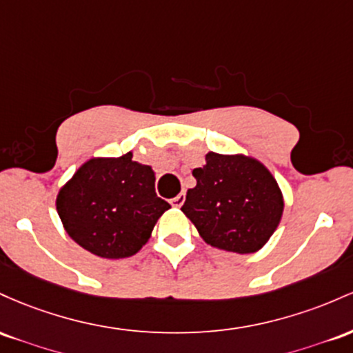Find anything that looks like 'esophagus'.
Returning <instances> with one entry per match:
<instances>
[{
    "instance_id": "1",
    "label": "esophagus",
    "mask_w": 353,
    "mask_h": 353,
    "mask_svg": "<svg viewBox=\"0 0 353 353\" xmlns=\"http://www.w3.org/2000/svg\"><path fill=\"white\" fill-rule=\"evenodd\" d=\"M170 203H172L173 207H181V205L185 203V193H180V195L172 198V201H170Z\"/></svg>"
}]
</instances>
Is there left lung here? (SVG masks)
Instances as JSON below:
<instances>
[{
	"instance_id": "left-lung-1",
	"label": "left lung",
	"mask_w": 353,
	"mask_h": 353,
	"mask_svg": "<svg viewBox=\"0 0 353 353\" xmlns=\"http://www.w3.org/2000/svg\"><path fill=\"white\" fill-rule=\"evenodd\" d=\"M193 170L196 185L187 192L181 212L212 247L253 253L267 243L283 213L279 183L259 160L210 152Z\"/></svg>"
}]
</instances>
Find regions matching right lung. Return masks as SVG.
I'll use <instances>...</instances> for the list:
<instances>
[{"mask_svg": "<svg viewBox=\"0 0 353 353\" xmlns=\"http://www.w3.org/2000/svg\"><path fill=\"white\" fill-rule=\"evenodd\" d=\"M118 158H90L63 185L57 210L66 233L101 259L132 256L170 208L157 196L152 166Z\"/></svg>", "mask_w": 353, "mask_h": 353, "instance_id": "right-lung-1", "label": "right lung"}]
</instances>
